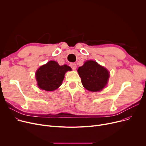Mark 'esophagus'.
<instances>
[{
  "label": "esophagus",
  "mask_w": 146,
  "mask_h": 146,
  "mask_svg": "<svg viewBox=\"0 0 146 146\" xmlns=\"http://www.w3.org/2000/svg\"><path fill=\"white\" fill-rule=\"evenodd\" d=\"M70 67H72V68L73 69V70H75V69L76 68V67H77V66H76V63H70Z\"/></svg>",
  "instance_id": "34e87169"
}]
</instances>
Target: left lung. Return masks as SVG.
<instances>
[{
  "label": "left lung",
  "mask_w": 146,
  "mask_h": 146,
  "mask_svg": "<svg viewBox=\"0 0 146 146\" xmlns=\"http://www.w3.org/2000/svg\"><path fill=\"white\" fill-rule=\"evenodd\" d=\"M78 72L83 86L91 92L103 89L110 77L109 72L105 67L92 60L86 61L82 66L79 67Z\"/></svg>",
  "instance_id": "obj_1"
}]
</instances>
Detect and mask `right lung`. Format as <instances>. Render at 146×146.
<instances>
[{
  "mask_svg": "<svg viewBox=\"0 0 146 146\" xmlns=\"http://www.w3.org/2000/svg\"><path fill=\"white\" fill-rule=\"evenodd\" d=\"M68 70H72L70 67L66 64L60 66L56 61H50L36 72L38 87L47 91L57 89L62 83L64 74Z\"/></svg>",
  "mask_w": 146,
  "mask_h": 146,
  "instance_id": "add662e5",
  "label": "right lung"
}]
</instances>
